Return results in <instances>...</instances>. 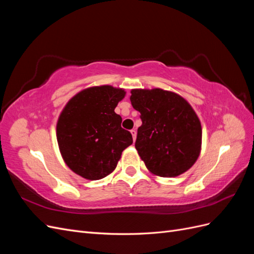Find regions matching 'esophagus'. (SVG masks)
Wrapping results in <instances>:
<instances>
[{
	"instance_id": "34e87169",
	"label": "esophagus",
	"mask_w": 254,
	"mask_h": 254,
	"mask_svg": "<svg viewBox=\"0 0 254 254\" xmlns=\"http://www.w3.org/2000/svg\"><path fill=\"white\" fill-rule=\"evenodd\" d=\"M131 134H132V137H133V141H135V139H136V130L135 129L131 130Z\"/></svg>"
}]
</instances>
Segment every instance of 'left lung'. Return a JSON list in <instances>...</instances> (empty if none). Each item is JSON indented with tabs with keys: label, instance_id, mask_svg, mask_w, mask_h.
I'll return each mask as SVG.
<instances>
[{
	"label": "left lung",
	"instance_id": "1",
	"mask_svg": "<svg viewBox=\"0 0 254 254\" xmlns=\"http://www.w3.org/2000/svg\"><path fill=\"white\" fill-rule=\"evenodd\" d=\"M130 101L141 113L135 148L146 167L160 177H176L193 166L200 153L202 131L186 99L162 89H134Z\"/></svg>",
	"mask_w": 254,
	"mask_h": 254
}]
</instances>
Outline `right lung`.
<instances>
[{"instance_id": "add662e5", "label": "right lung", "mask_w": 254, "mask_h": 254, "mask_svg": "<svg viewBox=\"0 0 254 254\" xmlns=\"http://www.w3.org/2000/svg\"><path fill=\"white\" fill-rule=\"evenodd\" d=\"M125 91L111 86L89 88L66 104L57 123V141L64 162L77 175L99 180L114 171L132 135L121 126L115 107Z\"/></svg>"}]
</instances>
